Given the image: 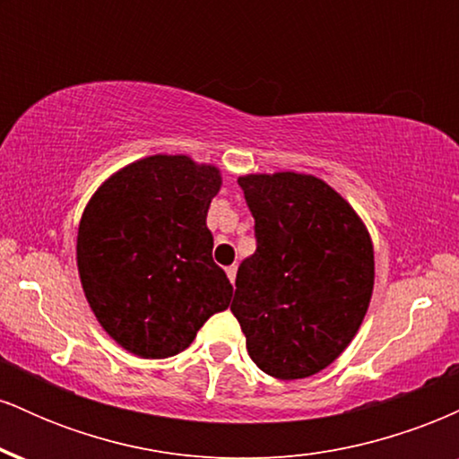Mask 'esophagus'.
<instances>
[{
  "mask_svg": "<svg viewBox=\"0 0 459 459\" xmlns=\"http://www.w3.org/2000/svg\"><path fill=\"white\" fill-rule=\"evenodd\" d=\"M226 276H229V281H230V282H235V276H237V265L226 267Z\"/></svg>",
  "mask_w": 459,
  "mask_h": 459,
  "instance_id": "1",
  "label": "esophagus"
}]
</instances>
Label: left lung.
<instances>
[{
  "instance_id": "1",
  "label": "left lung",
  "mask_w": 459,
  "mask_h": 459,
  "mask_svg": "<svg viewBox=\"0 0 459 459\" xmlns=\"http://www.w3.org/2000/svg\"><path fill=\"white\" fill-rule=\"evenodd\" d=\"M256 252L237 270L230 310L247 354L278 380L330 367L360 330L376 261L365 222L328 183L302 172L237 178Z\"/></svg>"
}]
</instances>
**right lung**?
I'll return each mask as SVG.
<instances>
[{
    "label": "right lung",
    "mask_w": 459,
    "mask_h": 459,
    "mask_svg": "<svg viewBox=\"0 0 459 459\" xmlns=\"http://www.w3.org/2000/svg\"><path fill=\"white\" fill-rule=\"evenodd\" d=\"M222 187L213 163L149 155L99 186L77 230V272L101 328L129 354L168 358L187 350L233 284L213 263L207 229Z\"/></svg>",
    "instance_id": "1"
}]
</instances>
